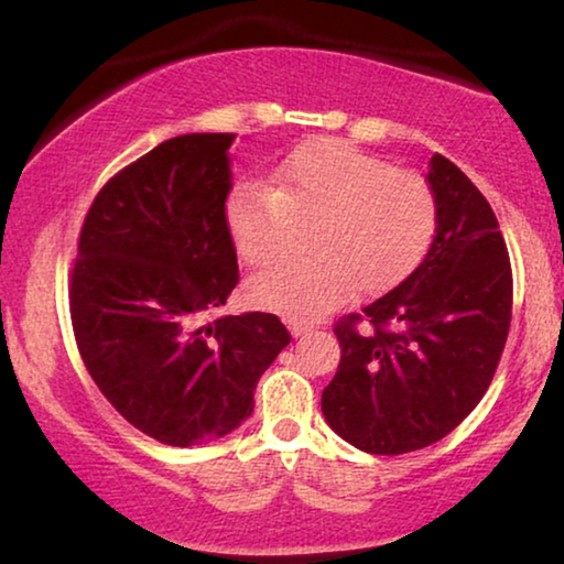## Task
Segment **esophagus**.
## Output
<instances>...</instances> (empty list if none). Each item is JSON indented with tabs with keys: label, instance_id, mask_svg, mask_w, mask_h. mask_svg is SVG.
I'll return each instance as SVG.
<instances>
[{
	"label": "esophagus",
	"instance_id": "esophagus-1",
	"mask_svg": "<svg viewBox=\"0 0 564 564\" xmlns=\"http://www.w3.org/2000/svg\"><path fill=\"white\" fill-rule=\"evenodd\" d=\"M290 330H292V336L300 338V336H305V333L310 330V325L307 323H292Z\"/></svg>",
	"mask_w": 564,
	"mask_h": 564
}]
</instances>
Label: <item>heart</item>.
I'll use <instances>...</instances> for the list:
<instances>
[{
	"instance_id": "obj_1",
	"label": "heart",
	"mask_w": 564,
	"mask_h": 564,
	"mask_svg": "<svg viewBox=\"0 0 564 564\" xmlns=\"http://www.w3.org/2000/svg\"><path fill=\"white\" fill-rule=\"evenodd\" d=\"M307 218L313 257L280 259L247 288L257 307L292 321L325 313L358 284L379 290L410 272L435 236L437 195L417 170L321 137L295 147L272 185H239L226 200L228 236L249 267L280 254L292 221Z\"/></svg>"
}]
</instances>
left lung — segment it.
I'll list each match as a JSON object with an SVG mask.
<instances>
[{
	"instance_id": "left-lung-1",
	"label": "left lung",
	"mask_w": 564,
	"mask_h": 564,
	"mask_svg": "<svg viewBox=\"0 0 564 564\" xmlns=\"http://www.w3.org/2000/svg\"><path fill=\"white\" fill-rule=\"evenodd\" d=\"M437 228L394 290L338 317L340 364L323 389L325 420L346 443L402 455L443 440L491 387L511 325L509 249L484 193L432 154Z\"/></svg>"
}]
</instances>
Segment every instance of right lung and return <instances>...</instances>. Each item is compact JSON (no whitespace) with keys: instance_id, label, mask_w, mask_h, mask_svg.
I'll return each mask as SVG.
<instances>
[{"instance_id":"add662e5","label":"right lung","mask_w":564,"mask_h":564,"mask_svg":"<svg viewBox=\"0 0 564 564\" xmlns=\"http://www.w3.org/2000/svg\"><path fill=\"white\" fill-rule=\"evenodd\" d=\"M236 134H181L121 167L78 234L68 300L86 371L162 445L224 437L292 336L272 313L216 317L239 282L226 228Z\"/></svg>"}]
</instances>
